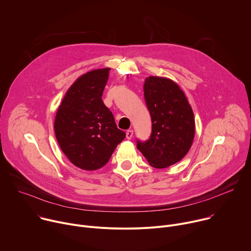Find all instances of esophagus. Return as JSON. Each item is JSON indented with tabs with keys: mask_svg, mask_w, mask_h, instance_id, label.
<instances>
[{
	"mask_svg": "<svg viewBox=\"0 0 251 251\" xmlns=\"http://www.w3.org/2000/svg\"><path fill=\"white\" fill-rule=\"evenodd\" d=\"M132 137H133V130H132V129L127 130V132H126V138H127L128 140H130Z\"/></svg>",
	"mask_w": 251,
	"mask_h": 251,
	"instance_id": "1",
	"label": "esophagus"
}]
</instances>
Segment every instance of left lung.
<instances>
[{
  "instance_id": "1",
  "label": "left lung",
  "mask_w": 251,
  "mask_h": 251,
  "mask_svg": "<svg viewBox=\"0 0 251 251\" xmlns=\"http://www.w3.org/2000/svg\"><path fill=\"white\" fill-rule=\"evenodd\" d=\"M144 97L152 132L147 141L137 140V148L152 167L164 169L189 152L195 137L194 112L183 90L169 78L147 77Z\"/></svg>"
}]
</instances>
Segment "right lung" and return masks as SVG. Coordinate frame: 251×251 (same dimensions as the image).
I'll use <instances>...</instances> for the list:
<instances>
[{"label":"right lung","instance_id":"1","mask_svg":"<svg viewBox=\"0 0 251 251\" xmlns=\"http://www.w3.org/2000/svg\"><path fill=\"white\" fill-rule=\"evenodd\" d=\"M110 68L91 70L69 87L54 120L58 145L75 166L94 171L109 161L126 136L102 101Z\"/></svg>","mask_w":251,"mask_h":251}]
</instances>
